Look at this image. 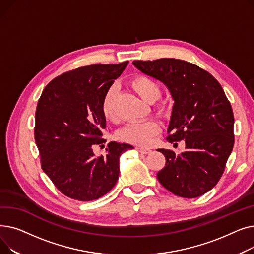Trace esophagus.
Wrapping results in <instances>:
<instances>
[{"mask_svg": "<svg viewBox=\"0 0 254 254\" xmlns=\"http://www.w3.org/2000/svg\"><path fill=\"white\" fill-rule=\"evenodd\" d=\"M141 154H147V153H149L151 150L150 149H148V148H143V147H137L136 148Z\"/></svg>", "mask_w": 254, "mask_h": 254, "instance_id": "34e87169", "label": "esophagus"}]
</instances>
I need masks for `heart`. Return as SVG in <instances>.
<instances>
[{"mask_svg":"<svg viewBox=\"0 0 254 254\" xmlns=\"http://www.w3.org/2000/svg\"><path fill=\"white\" fill-rule=\"evenodd\" d=\"M129 85L141 99L147 103H153L161 97V85L156 80L147 75H137L132 77L129 81ZM115 101L116 87L112 85L106 90L101 103V109L104 117L111 120V122L116 118ZM155 109L159 113H164L167 110V103L165 101H161L156 105ZM159 129L161 127L155 120L134 123L120 129L117 132V138L124 142L137 146H146L150 144L152 138L159 132Z\"/></svg>","mask_w":254,"mask_h":254,"instance_id":"1","label":"heart"}]
</instances>
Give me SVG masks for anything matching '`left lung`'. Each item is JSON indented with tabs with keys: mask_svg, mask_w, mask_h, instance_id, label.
I'll use <instances>...</instances> for the list:
<instances>
[{
	"mask_svg": "<svg viewBox=\"0 0 254 254\" xmlns=\"http://www.w3.org/2000/svg\"><path fill=\"white\" fill-rule=\"evenodd\" d=\"M162 81L175 101L167 141L185 140V150L158 149L166 157L157 179L175 195L193 198L219 181L234 147V113L217 80L196 64L176 59L134 61Z\"/></svg>",
	"mask_w": 254,
	"mask_h": 254,
	"instance_id": "obj_1",
	"label": "left lung"
}]
</instances>
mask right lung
Here are the masks:
<instances>
[{
  "label": "right lung",
  "mask_w": 254,
  "mask_h": 254,
  "mask_svg": "<svg viewBox=\"0 0 254 254\" xmlns=\"http://www.w3.org/2000/svg\"><path fill=\"white\" fill-rule=\"evenodd\" d=\"M127 63L65 72L51 80L38 101L35 140L41 168L62 193L76 201H93L110 191L118 179L119 156L134 148L110 142L105 155L93 153L95 146L106 143L102 99Z\"/></svg>",
  "instance_id": "right-lung-1"
}]
</instances>
